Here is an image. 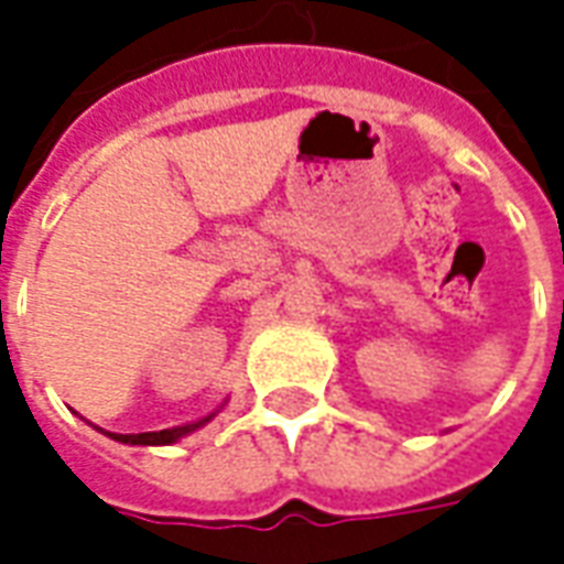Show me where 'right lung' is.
<instances>
[{
	"instance_id": "right-lung-1",
	"label": "right lung",
	"mask_w": 564,
	"mask_h": 564,
	"mask_svg": "<svg viewBox=\"0 0 564 564\" xmlns=\"http://www.w3.org/2000/svg\"><path fill=\"white\" fill-rule=\"evenodd\" d=\"M220 411H223V404L217 408V411H210L208 416H202V420H193V423H184V425H172V429H162V432H141V435H120V432H105V429H99V425H93V429H96V432H102V435H108L111 441L129 444V447H165V444H177L181 437L198 432L202 425H208L214 416L220 414Z\"/></svg>"
}]
</instances>
